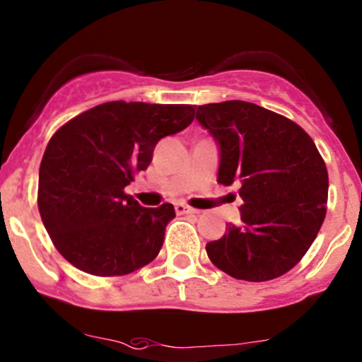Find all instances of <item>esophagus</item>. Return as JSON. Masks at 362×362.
Returning <instances> with one entry per match:
<instances>
[{"label": "esophagus", "instance_id": "esophagus-1", "mask_svg": "<svg viewBox=\"0 0 362 362\" xmlns=\"http://www.w3.org/2000/svg\"><path fill=\"white\" fill-rule=\"evenodd\" d=\"M175 211H177L178 215H185V213H194L196 210H194V208H191L189 204H185V203H177V204H175Z\"/></svg>", "mask_w": 362, "mask_h": 362}]
</instances>
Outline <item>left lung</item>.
Returning a JSON list of instances; mask_svg holds the SVG:
<instances>
[{"mask_svg":"<svg viewBox=\"0 0 362 362\" xmlns=\"http://www.w3.org/2000/svg\"><path fill=\"white\" fill-rule=\"evenodd\" d=\"M196 119L218 140V184H239L241 223L206 245L211 264L262 283L291 271L326 216L328 170L314 140L281 114L243 100L197 105Z\"/></svg>","mask_w":362,"mask_h":362,"instance_id":"obj_1","label":"left lung"}]
</instances>
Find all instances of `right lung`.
Here are the masks:
<instances>
[{
  "instance_id": "add662e5",
  "label": "right lung",
  "mask_w": 362,
  "mask_h": 362,
  "mask_svg": "<svg viewBox=\"0 0 362 362\" xmlns=\"http://www.w3.org/2000/svg\"><path fill=\"white\" fill-rule=\"evenodd\" d=\"M192 119V105L114 100L53 133L41 159L37 208L69 264L112 277L158 257L173 204L144 208L124 187L151 165L156 144Z\"/></svg>"
}]
</instances>
